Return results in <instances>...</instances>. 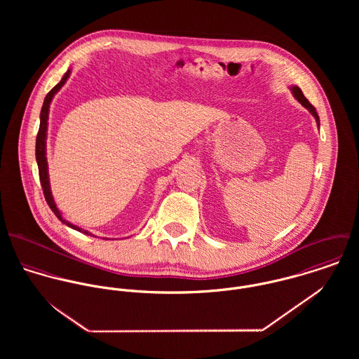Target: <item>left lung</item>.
Masks as SVG:
<instances>
[{
	"label": "left lung",
	"instance_id": "obj_1",
	"mask_svg": "<svg viewBox=\"0 0 359 359\" xmlns=\"http://www.w3.org/2000/svg\"><path fill=\"white\" fill-rule=\"evenodd\" d=\"M290 90H292V94L294 95V98L299 101V102L302 103L304 107H307L308 111L315 117V120H316V124H318V127H319V116H318V113H316V110H315V107L311 104V103L308 102L307 98L304 97V94H303V91L297 87V86H293V87H290Z\"/></svg>",
	"mask_w": 359,
	"mask_h": 359
}]
</instances>
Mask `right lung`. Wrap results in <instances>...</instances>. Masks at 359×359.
<instances>
[{
	"label": "right lung",
	"mask_w": 359,
	"mask_h": 359,
	"mask_svg": "<svg viewBox=\"0 0 359 359\" xmlns=\"http://www.w3.org/2000/svg\"><path fill=\"white\" fill-rule=\"evenodd\" d=\"M70 69L65 73V76L62 77V80L52 88L51 91L47 94L43 107H41V113H40V128H39V134H37V140H36V158H37V165H39V174H40V182L43 187V192L46 196V201L48 205L51 207L52 211L55 212V215L67 226L83 232L86 235H91L88 231H84L81 228H79L77 225H73L72 222L66 221L62 217V212L59 211V208L55 205V201L52 198L51 187H50V177H48V163H47V130H48V114H50V104H51L52 100L55 97V94L63 87V84L67 81L69 76H70Z\"/></svg>",
	"instance_id": "right-lung-1"
}]
</instances>
